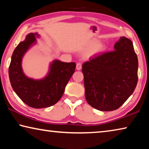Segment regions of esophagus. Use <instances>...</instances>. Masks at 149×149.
Here are the masks:
<instances>
[{
	"label": "esophagus",
	"mask_w": 149,
	"mask_h": 149,
	"mask_svg": "<svg viewBox=\"0 0 149 149\" xmlns=\"http://www.w3.org/2000/svg\"><path fill=\"white\" fill-rule=\"evenodd\" d=\"M81 68H82V64H81V62L77 63V64H76V69H77V70H80Z\"/></svg>",
	"instance_id": "34e87169"
}]
</instances>
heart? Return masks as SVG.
I'll return each instance as SVG.
<instances>
[{"mask_svg":"<svg viewBox=\"0 0 149 149\" xmlns=\"http://www.w3.org/2000/svg\"><path fill=\"white\" fill-rule=\"evenodd\" d=\"M104 50V45L102 43H100V42H98V43L93 45V46L90 48L89 50H88L87 55L88 56H93V55L100 53V52H102Z\"/></svg>","mask_w":149,"mask_h":149,"instance_id":"obj_1","label":"heart"}]
</instances>
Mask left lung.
<instances>
[{"label": "left lung", "instance_id": "8db88e82", "mask_svg": "<svg viewBox=\"0 0 149 149\" xmlns=\"http://www.w3.org/2000/svg\"><path fill=\"white\" fill-rule=\"evenodd\" d=\"M137 69L132 41L120 37L114 50L92 58L82 65L88 104L100 111L119 108L134 91Z\"/></svg>", "mask_w": 149, "mask_h": 149}]
</instances>
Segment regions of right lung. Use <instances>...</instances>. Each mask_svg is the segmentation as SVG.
<instances>
[{"label":"right lung","mask_w":149,"mask_h":149,"mask_svg":"<svg viewBox=\"0 0 149 149\" xmlns=\"http://www.w3.org/2000/svg\"><path fill=\"white\" fill-rule=\"evenodd\" d=\"M35 35L30 33L25 41L20 42L12 54L9 65V77L12 88L25 104L34 108L51 107L61 99L68 82L74 74L75 62L54 60L49 74L41 80L27 77L22 69V58L33 42Z\"/></svg>","instance_id":"1"}]
</instances>
